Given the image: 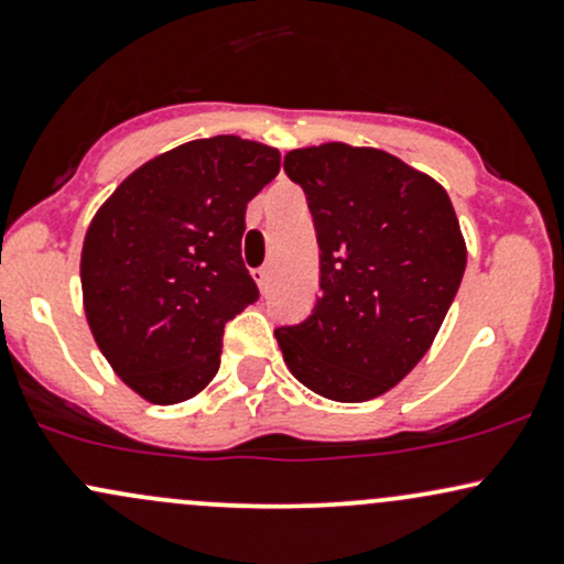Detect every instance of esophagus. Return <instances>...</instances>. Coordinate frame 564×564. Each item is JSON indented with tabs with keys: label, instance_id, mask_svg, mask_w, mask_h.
<instances>
[{
	"label": "esophagus",
	"instance_id": "obj_1",
	"mask_svg": "<svg viewBox=\"0 0 564 564\" xmlns=\"http://www.w3.org/2000/svg\"><path fill=\"white\" fill-rule=\"evenodd\" d=\"M251 275H254V281H257V286H260V291H268V286H270V268H257Z\"/></svg>",
	"mask_w": 564,
	"mask_h": 564
}]
</instances>
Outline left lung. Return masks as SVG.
Segmentation results:
<instances>
[{"label":"left lung","instance_id":"obj_1","mask_svg":"<svg viewBox=\"0 0 564 564\" xmlns=\"http://www.w3.org/2000/svg\"><path fill=\"white\" fill-rule=\"evenodd\" d=\"M321 249L313 315L275 332L289 371L339 403L379 398L424 358L467 268L458 217L430 174L377 148H296Z\"/></svg>","mask_w":564,"mask_h":564}]
</instances>
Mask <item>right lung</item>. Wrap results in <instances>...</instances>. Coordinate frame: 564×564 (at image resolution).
<instances>
[{
  "label": "right lung",
  "instance_id": "1",
  "mask_svg": "<svg viewBox=\"0 0 564 564\" xmlns=\"http://www.w3.org/2000/svg\"><path fill=\"white\" fill-rule=\"evenodd\" d=\"M281 153L236 134L191 140L134 170L84 236V313L106 360L148 403L215 379L225 323L260 300L241 260L246 204Z\"/></svg>",
  "mask_w": 564,
  "mask_h": 564
}]
</instances>
